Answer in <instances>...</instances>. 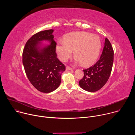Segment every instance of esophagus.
I'll list each match as a JSON object with an SVG mask.
<instances>
[{"label":"esophagus","instance_id":"esophagus-1","mask_svg":"<svg viewBox=\"0 0 135 135\" xmlns=\"http://www.w3.org/2000/svg\"><path fill=\"white\" fill-rule=\"evenodd\" d=\"M72 70V68H70V67H68V66H67V67H66V70L68 71V70Z\"/></svg>","mask_w":135,"mask_h":135}]
</instances>
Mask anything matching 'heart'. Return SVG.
I'll return each instance as SVG.
<instances>
[{
  "mask_svg": "<svg viewBox=\"0 0 135 135\" xmlns=\"http://www.w3.org/2000/svg\"><path fill=\"white\" fill-rule=\"evenodd\" d=\"M101 47V40L98 36L85 31H76L66 35L64 41L57 42L55 50L62 61L67 60L74 50L75 62L89 66L98 59Z\"/></svg>",
  "mask_w": 135,
  "mask_h": 135,
  "instance_id": "heart-1",
  "label": "heart"
}]
</instances>
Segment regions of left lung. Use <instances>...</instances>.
Instances as JSON below:
<instances>
[{"instance_id":"left-lung-1","label":"left lung","mask_w":135,"mask_h":135,"mask_svg":"<svg viewBox=\"0 0 135 135\" xmlns=\"http://www.w3.org/2000/svg\"><path fill=\"white\" fill-rule=\"evenodd\" d=\"M114 51L107 38L99 60L93 66L84 69V77L79 82L83 90L93 92L100 90L107 82L112 69Z\"/></svg>"}]
</instances>
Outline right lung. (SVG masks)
I'll return each instance as SVG.
<instances>
[{
    "label": "right lung",
    "instance_id": "obj_1",
    "mask_svg": "<svg viewBox=\"0 0 135 135\" xmlns=\"http://www.w3.org/2000/svg\"><path fill=\"white\" fill-rule=\"evenodd\" d=\"M50 29L33 35L26 44L22 62L28 79L39 91L50 93L58 88L65 66L56 57V42ZM47 41L50 45H44Z\"/></svg>",
    "mask_w": 135,
    "mask_h": 135
}]
</instances>
